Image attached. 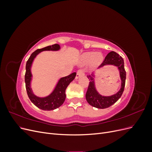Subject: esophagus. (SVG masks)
Returning a JSON list of instances; mask_svg holds the SVG:
<instances>
[{
    "instance_id": "1",
    "label": "esophagus",
    "mask_w": 152,
    "mask_h": 152,
    "mask_svg": "<svg viewBox=\"0 0 152 152\" xmlns=\"http://www.w3.org/2000/svg\"><path fill=\"white\" fill-rule=\"evenodd\" d=\"M84 74V72L82 70H78L77 72V75H76V77H75V79H78L79 78H80L81 76H83Z\"/></svg>"
}]
</instances>
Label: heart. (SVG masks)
Returning a JSON list of instances; mask_svg holds the SVG:
<instances>
[{"instance_id":"1","label":"heart","mask_w":152,"mask_h":152,"mask_svg":"<svg viewBox=\"0 0 152 152\" xmlns=\"http://www.w3.org/2000/svg\"><path fill=\"white\" fill-rule=\"evenodd\" d=\"M103 59V54L99 52H87L82 54L80 56L81 65H86L90 62L93 66L99 65Z\"/></svg>"}]
</instances>
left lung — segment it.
Segmentation results:
<instances>
[{"mask_svg": "<svg viewBox=\"0 0 152 152\" xmlns=\"http://www.w3.org/2000/svg\"><path fill=\"white\" fill-rule=\"evenodd\" d=\"M108 65H112L117 67L121 81V88L114 94L110 96L102 95L99 93L97 88H96V72L95 71L92 73L91 75H87L89 80V85L86 94V98L88 103L95 108L104 109L110 107V106L116 103L118 99L121 97L124 90L126 79V72L125 69H124V61L123 58L117 53L111 51L107 54L104 61L98 69Z\"/></svg>", "mask_w": 152, "mask_h": 152, "instance_id": "1", "label": "left lung"}]
</instances>
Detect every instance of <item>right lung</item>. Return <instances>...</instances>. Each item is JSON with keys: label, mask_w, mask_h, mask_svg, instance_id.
Segmentation results:
<instances>
[{"label": "right lung", "mask_w": 152, "mask_h": 152, "mask_svg": "<svg viewBox=\"0 0 152 152\" xmlns=\"http://www.w3.org/2000/svg\"><path fill=\"white\" fill-rule=\"evenodd\" d=\"M61 46L59 44L45 47L44 48L36 50L31 54L26 64V73L25 80L27 94L31 102L37 107L43 110H53L61 106L66 98L65 91L68 86L74 80L76 73L73 72L70 75L59 79L55 85L53 90L49 94L45 96H37L31 88V81L33 79V75L31 73V67L36 57L42 51H59Z\"/></svg>", "instance_id": "1"}]
</instances>
